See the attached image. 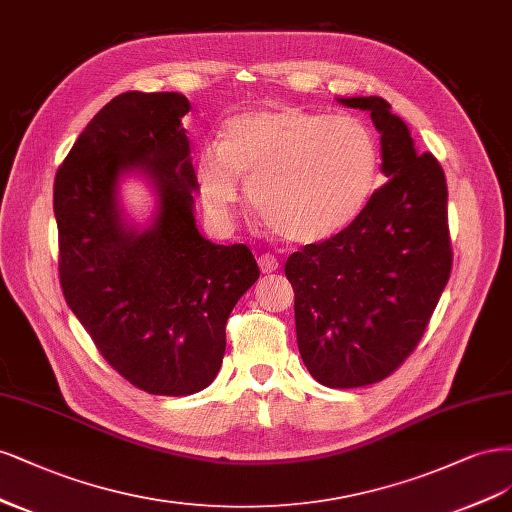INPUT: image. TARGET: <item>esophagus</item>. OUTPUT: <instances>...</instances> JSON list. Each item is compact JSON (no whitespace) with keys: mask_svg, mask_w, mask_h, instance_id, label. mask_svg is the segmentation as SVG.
I'll use <instances>...</instances> for the list:
<instances>
[{"mask_svg":"<svg viewBox=\"0 0 512 512\" xmlns=\"http://www.w3.org/2000/svg\"><path fill=\"white\" fill-rule=\"evenodd\" d=\"M259 270H261L263 274L276 272V270H278V259H276L274 255H270V253L261 255V257H259Z\"/></svg>","mask_w":512,"mask_h":512,"instance_id":"obj_1","label":"esophagus"}]
</instances>
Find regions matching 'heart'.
Masks as SVG:
<instances>
[{
	"instance_id": "obj_1",
	"label": "heart",
	"mask_w": 512,
	"mask_h": 512,
	"mask_svg": "<svg viewBox=\"0 0 512 512\" xmlns=\"http://www.w3.org/2000/svg\"><path fill=\"white\" fill-rule=\"evenodd\" d=\"M378 142L355 114L276 106L236 114L219 144L197 155L195 178L214 219L240 200L238 178L261 223L298 244L321 242L349 227L374 193Z\"/></svg>"
}]
</instances>
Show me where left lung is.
Returning a JSON list of instances; mask_svg holds the SVG:
<instances>
[{
  "label": "left lung",
  "instance_id": "left-lung-1",
  "mask_svg": "<svg viewBox=\"0 0 512 512\" xmlns=\"http://www.w3.org/2000/svg\"><path fill=\"white\" fill-rule=\"evenodd\" d=\"M338 102L370 112L387 183L340 234L293 253L285 274L304 366L325 387L353 389L383 381L415 351L453 253L447 180L436 157L417 153L383 97Z\"/></svg>",
  "mask_w": 512,
  "mask_h": 512
}]
</instances>
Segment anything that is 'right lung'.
Segmentation results:
<instances>
[{
  "mask_svg": "<svg viewBox=\"0 0 512 512\" xmlns=\"http://www.w3.org/2000/svg\"><path fill=\"white\" fill-rule=\"evenodd\" d=\"M180 93L127 91L95 114L55 176L63 298L97 351L153 395L208 387L225 355V323L259 278L246 244H212L195 225L197 178ZM140 171L158 193L138 230L118 180Z\"/></svg>",
  "mask_w": 512,
  "mask_h": 512,
  "instance_id": "obj_1",
  "label": "right lung"
}]
</instances>
